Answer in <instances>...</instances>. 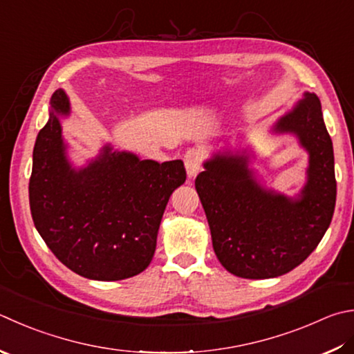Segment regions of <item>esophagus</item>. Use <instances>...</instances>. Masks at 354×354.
I'll list each match as a JSON object with an SVG mask.
<instances>
[{"label":"esophagus","instance_id":"1","mask_svg":"<svg viewBox=\"0 0 354 354\" xmlns=\"http://www.w3.org/2000/svg\"><path fill=\"white\" fill-rule=\"evenodd\" d=\"M202 160H203V154L200 149H189L185 154V168L186 172H188V177L192 178L196 177L200 169H202Z\"/></svg>","mask_w":354,"mask_h":354}]
</instances>
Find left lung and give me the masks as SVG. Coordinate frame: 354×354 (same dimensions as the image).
I'll use <instances>...</instances> for the list:
<instances>
[{
    "label": "left lung",
    "instance_id": "obj_1",
    "mask_svg": "<svg viewBox=\"0 0 354 354\" xmlns=\"http://www.w3.org/2000/svg\"><path fill=\"white\" fill-rule=\"evenodd\" d=\"M272 132L296 136L310 156L306 183L297 197L263 188L245 152H217L196 178L216 256L231 274L243 279L295 270L316 250L335 212V156L321 100L306 92Z\"/></svg>",
    "mask_w": 354,
    "mask_h": 354
}]
</instances>
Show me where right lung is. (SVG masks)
Segmentation results:
<instances>
[{
	"mask_svg": "<svg viewBox=\"0 0 354 354\" xmlns=\"http://www.w3.org/2000/svg\"><path fill=\"white\" fill-rule=\"evenodd\" d=\"M69 98L53 92L50 114L38 132L29 182L35 228L63 265L92 281H122L148 268L163 212L185 183L182 160L157 163L106 145L82 169L66 157L59 117Z\"/></svg>",
	"mask_w": 354,
	"mask_h": 354,
	"instance_id": "1",
	"label": "right lung"
}]
</instances>
